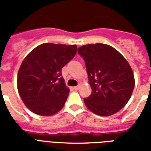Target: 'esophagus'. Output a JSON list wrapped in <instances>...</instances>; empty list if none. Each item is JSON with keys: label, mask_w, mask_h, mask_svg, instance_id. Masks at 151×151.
<instances>
[{"label": "esophagus", "mask_w": 151, "mask_h": 151, "mask_svg": "<svg viewBox=\"0 0 151 151\" xmlns=\"http://www.w3.org/2000/svg\"><path fill=\"white\" fill-rule=\"evenodd\" d=\"M73 89H74V90H76V91H78V90L79 89V86H74V87H73Z\"/></svg>", "instance_id": "1"}]
</instances>
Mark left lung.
<instances>
[{
    "label": "left lung",
    "instance_id": "left-lung-1",
    "mask_svg": "<svg viewBox=\"0 0 151 151\" xmlns=\"http://www.w3.org/2000/svg\"><path fill=\"white\" fill-rule=\"evenodd\" d=\"M78 53L85 61L92 90L84 99L86 108L103 116L120 111L129 100L135 84L129 64L114 47L103 43L80 47Z\"/></svg>",
    "mask_w": 151,
    "mask_h": 151
}]
</instances>
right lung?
Instances as JSON below:
<instances>
[{
    "label": "right lung",
    "mask_w": 151,
    "mask_h": 151,
    "mask_svg": "<svg viewBox=\"0 0 151 151\" xmlns=\"http://www.w3.org/2000/svg\"><path fill=\"white\" fill-rule=\"evenodd\" d=\"M76 45L43 43L26 56L18 73V90L32 112L52 116L64 107L69 90L61 69L74 57Z\"/></svg>",
    "instance_id": "add662e5"
}]
</instances>
